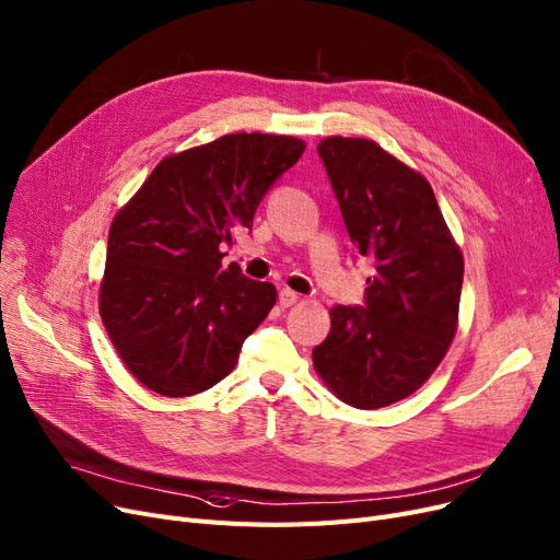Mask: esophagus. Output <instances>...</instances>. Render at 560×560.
Segmentation results:
<instances>
[{"label":"esophagus","instance_id":"1","mask_svg":"<svg viewBox=\"0 0 560 560\" xmlns=\"http://www.w3.org/2000/svg\"><path fill=\"white\" fill-rule=\"evenodd\" d=\"M298 302H300V295L295 293V290H290V288H281V293H279V304H281L283 308L293 306V304H298Z\"/></svg>","mask_w":560,"mask_h":560}]
</instances>
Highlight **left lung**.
I'll list each match as a JSON object with an SVG mask.
<instances>
[{
  "mask_svg": "<svg viewBox=\"0 0 560 560\" xmlns=\"http://www.w3.org/2000/svg\"><path fill=\"white\" fill-rule=\"evenodd\" d=\"M350 240L375 262L363 306H334L313 366L357 409L394 405L434 373L457 331L465 260L430 183L380 143H318Z\"/></svg>",
  "mask_w": 560,
  "mask_h": 560,
  "instance_id": "left-lung-1",
  "label": "left lung"
}]
</instances>
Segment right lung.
<instances>
[{
	"label": "right lung",
	"instance_id": "add662e5",
	"mask_svg": "<svg viewBox=\"0 0 560 560\" xmlns=\"http://www.w3.org/2000/svg\"><path fill=\"white\" fill-rule=\"evenodd\" d=\"M306 149L298 137L237 132L164 158L114 217L101 318L128 371L168 398L201 394L237 363L277 302L270 281L222 265L272 183Z\"/></svg>",
	"mask_w": 560,
	"mask_h": 560
}]
</instances>
